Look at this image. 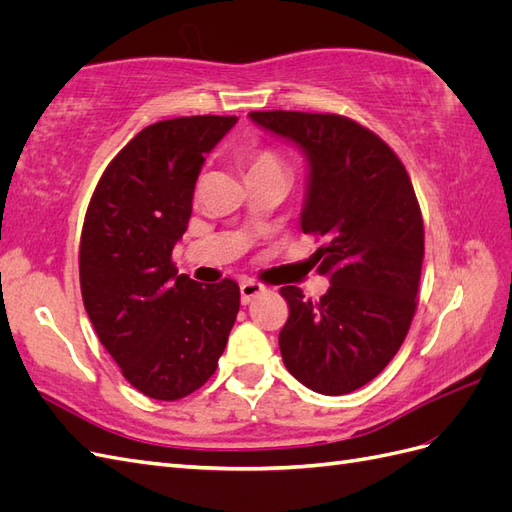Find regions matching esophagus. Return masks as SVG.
Instances as JSON below:
<instances>
[{
    "mask_svg": "<svg viewBox=\"0 0 512 512\" xmlns=\"http://www.w3.org/2000/svg\"><path fill=\"white\" fill-rule=\"evenodd\" d=\"M239 290H241V303H243V305H250V303H252L256 297H260V294L265 292L267 288L262 286V284H258V282L247 280V282H241Z\"/></svg>",
    "mask_w": 512,
    "mask_h": 512,
    "instance_id": "obj_1",
    "label": "esophagus"
}]
</instances>
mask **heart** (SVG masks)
Returning a JSON list of instances; mask_svg holds the SVG:
<instances>
[{
  "label": "heart",
  "instance_id": "1",
  "mask_svg": "<svg viewBox=\"0 0 512 512\" xmlns=\"http://www.w3.org/2000/svg\"><path fill=\"white\" fill-rule=\"evenodd\" d=\"M245 160L250 164V173H260V170H284L280 158L275 156L269 149H247Z\"/></svg>",
  "mask_w": 512,
  "mask_h": 512
}]
</instances>
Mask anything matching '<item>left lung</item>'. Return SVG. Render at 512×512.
Segmentation results:
<instances>
[{"instance_id":"obj_1","label":"left lung","mask_w":512,"mask_h":512,"mask_svg":"<svg viewBox=\"0 0 512 512\" xmlns=\"http://www.w3.org/2000/svg\"><path fill=\"white\" fill-rule=\"evenodd\" d=\"M250 119L307 160L301 230L324 239L314 260L331 282L320 301L280 288L290 307L284 365L316 393H352L389 365L414 318L425 232L412 181L393 149L348 117L254 111Z\"/></svg>"}]
</instances>
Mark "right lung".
<instances>
[{"label":"right lung","mask_w":512,"mask_h":512,"mask_svg":"<svg viewBox=\"0 0 512 512\" xmlns=\"http://www.w3.org/2000/svg\"><path fill=\"white\" fill-rule=\"evenodd\" d=\"M235 123L196 115L147 126L106 166L87 207L79 254L87 316L123 378L151 399L200 389L239 314L237 282L203 286L170 260L205 156Z\"/></svg>","instance_id":"right-lung-1"}]
</instances>
